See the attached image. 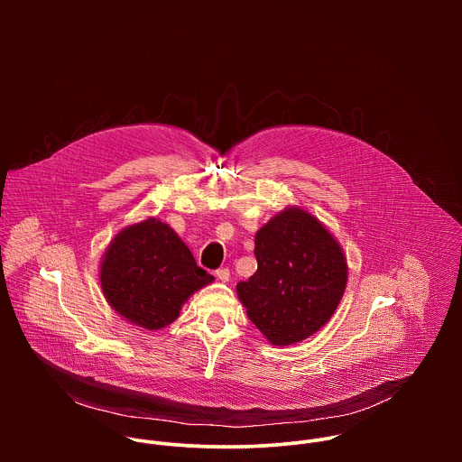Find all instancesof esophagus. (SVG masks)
<instances>
[{
    "label": "esophagus",
    "mask_w": 462,
    "mask_h": 462,
    "mask_svg": "<svg viewBox=\"0 0 462 462\" xmlns=\"http://www.w3.org/2000/svg\"><path fill=\"white\" fill-rule=\"evenodd\" d=\"M216 276H217V280L223 282V283H228V282H230V271H228V269H219V271L216 273Z\"/></svg>",
    "instance_id": "1"
}]
</instances>
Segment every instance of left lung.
Wrapping results in <instances>:
<instances>
[{"instance_id": "left-lung-1", "label": "left lung", "mask_w": 462, "mask_h": 462, "mask_svg": "<svg viewBox=\"0 0 462 462\" xmlns=\"http://www.w3.org/2000/svg\"><path fill=\"white\" fill-rule=\"evenodd\" d=\"M257 271L239 282L237 298L271 346L287 347L331 319L347 287V257L338 239L309 210L291 205L254 239Z\"/></svg>"}]
</instances>
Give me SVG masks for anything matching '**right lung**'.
I'll return each instance as SVG.
<instances>
[{
	"label": "right lung",
	"mask_w": 462,
	"mask_h": 462,
	"mask_svg": "<svg viewBox=\"0 0 462 462\" xmlns=\"http://www.w3.org/2000/svg\"><path fill=\"white\" fill-rule=\"evenodd\" d=\"M98 280L109 307L127 323L159 331L173 323L189 296L214 282L191 250L157 217L124 226L107 245Z\"/></svg>",
	"instance_id": "add662e5"
}]
</instances>
